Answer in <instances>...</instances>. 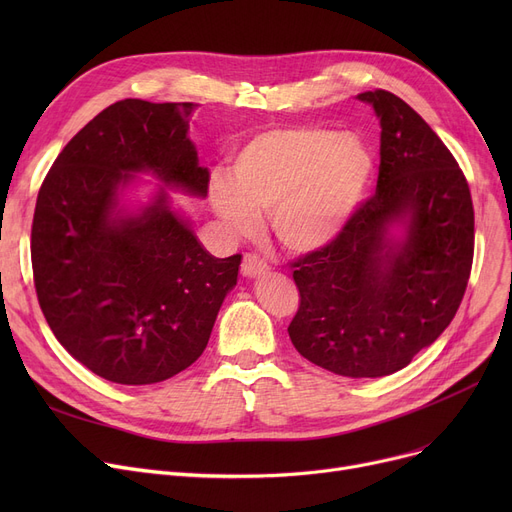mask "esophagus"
Here are the masks:
<instances>
[{
	"label": "esophagus",
	"mask_w": 512,
	"mask_h": 512,
	"mask_svg": "<svg viewBox=\"0 0 512 512\" xmlns=\"http://www.w3.org/2000/svg\"><path fill=\"white\" fill-rule=\"evenodd\" d=\"M267 270H270V267H267V263L261 257L251 255V253L242 257L240 272H242V276H245V278H259V276L267 274Z\"/></svg>",
	"instance_id": "obj_1"
}]
</instances>
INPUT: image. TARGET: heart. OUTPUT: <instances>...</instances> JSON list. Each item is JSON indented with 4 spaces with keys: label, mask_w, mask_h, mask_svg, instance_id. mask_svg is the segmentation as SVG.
I'll return each mask as SVG.
<instances>
[{
    "label": "heart",
    "mask_w": 512,
    "mask_h": 512,
    "mask_svg": "<svg viewBox=\"0 0 512 512\" xmlns=\"http://www.w3.org/2000/svg\"><path fill=\"white\" fill-rule=\"evenodd\" d=\"M371 170V155L353 134L278 126L236 151L228 180L213 178L209 199L232 236L255 234L259 213H270L280 245L307 255L328 247L353 218Z\"/></svg>",
    "instance_id": "b5f03b06"
}]
</instances>
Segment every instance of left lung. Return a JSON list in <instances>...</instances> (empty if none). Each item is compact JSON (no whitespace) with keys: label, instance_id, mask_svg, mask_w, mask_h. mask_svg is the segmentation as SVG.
I'll list each match as a JSON object with an SVG mask.
<instances>
[{"label":"left lung","instance_id":"left-lung-1","mask_svg":"<svg viewBox=\"0 0 512 512\" xmlns=\"http://www.w3.org/2000/svg\"><path fill=\"white\" fill-rule=\"evenodd\" d=\"M380 120L378 191L328 247L294 263L301 305L288 336L344 378H382L434 344L473 261L469 184L438 134L400 97L367 91Z\"/></svg>","mask_w":512,"mask_h":512}]
</instances>
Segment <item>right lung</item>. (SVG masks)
I'll list each match as a JSON object with an SVG mask.
<instances>
[{
  "mask_svg": "<svg viewBox=\"0 0 512 512\" xmlns=\"http://www.w3.org/2000/svg\"><path fill=\"white\" fill-rule=\"evenodd\" d=\"M193 103L124 99L53 161L37 197L31 257L41 311L99 378L164 382L205 351L240 255L213 257L172 193L205 199L209 172L188 137ZM139 175L160 184L131 201Z\"/></svg>",
  "mask_w": 512,
  "mask_h": 512,
  "instance_id": "add662e5",
  "label": "right lung"
}]
</instances>
